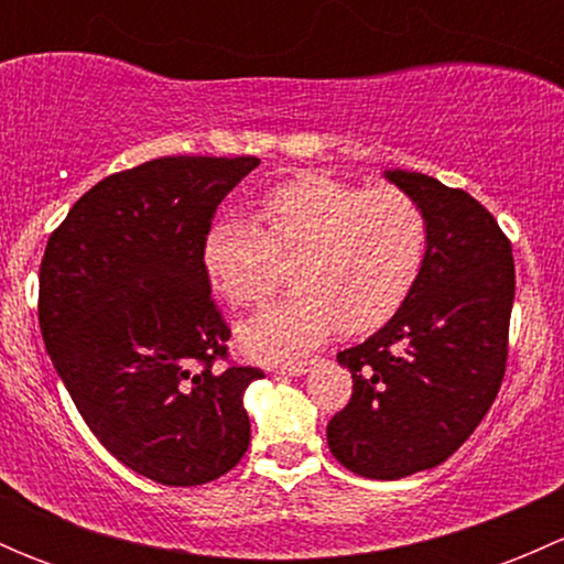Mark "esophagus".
Returning <instances> with one entry per match:
<instances>
[{
	"instance_id": "esophagus-1",
	"label": "esophagus",
	"mask_w": 564,
	"mask_h": 564,
	"mask_svg": "<svg viewBox=\"0 0 564 564\" xmlns=\"http://www.w3.org/2000/svg\"><path fill=\"white\" fill-rule=\"evenodd\" d=\"M270 371L275 377H303L308 371V362H283V366H272Z\"/></svg>"
}]
</instances>
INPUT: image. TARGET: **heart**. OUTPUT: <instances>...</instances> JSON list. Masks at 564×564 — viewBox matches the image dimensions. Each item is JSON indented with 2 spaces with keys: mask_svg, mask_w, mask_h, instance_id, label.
Returning <instances> with one entry per match:
<instances>
[{
  "mask_svg": "<svg viewBox=\"0 0 564 564\" xmlns=\"http://www.w3.org/2000/svg\"><path fill=\"white\" fill-rule=\"evenodd\" d=\"M429 250L423 207L401 187L349 185L303 174L270 187L259 226L224 215L207 229L202 267L231 305H259L292 261L294 289L240 324L250 357L289 360L322 344L335 327L368 333L406 303Z\"/></svg>",
  "mask_w": 564,
  "mask_h": 564,
  "instance_id": "1",
  "label": "heart"
}]
</instances>
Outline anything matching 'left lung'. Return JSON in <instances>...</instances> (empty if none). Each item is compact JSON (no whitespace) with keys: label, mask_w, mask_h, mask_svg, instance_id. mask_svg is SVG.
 Instances as JSON below:
<instances>
[{"label":"left lung","mask_w":564,"mask_h":564,"mask_svg":"<svg viewBox=\"0 0 564 564\" xmlns=\"http://www.w3.org/2000/svg\"><path fill=\"white\" fill-rule=\"evenodd\" d=\"M429 220V250L406 303L338 362L351 398L327 423L333 456L355 475L398 480L447 460L497 398L516 294L513 248L458 187L392 169Z\"/></svg>","instance_id":"1"}]
</instances>
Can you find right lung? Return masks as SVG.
I'll return each mask as SVG.
<instances>
[{
  "label": "right lung",
  "instance_id": "1",
  "mask_svg": "<svg viewBox=\"0 0 564 564\" xmlns=\"http://www.w3.org/2000/svg\"><path fill=\"white\" fill-rule=\"evenodd\" d=\"M259 158H158L100 180L48 237L40 333L100 445L163 486H202L250 445L248 384L209 297L202 242Z\"/></svg>",
  "mask_w": 564,
  "mask_h": 564
}]
</instances>
